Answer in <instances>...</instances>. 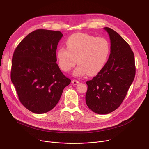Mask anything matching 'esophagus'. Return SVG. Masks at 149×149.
<instances>
[{
  "label": "esophagus",
  "instance_id": "34e87169",
  "mask_svg": "<svg viewBox=\"0 0 149 149\" xmlns=\"http://www.w3.org/2000/svg\"><path fill=\"white\" fill-rule=\"evenodd\" d=\"M72 84H74V85H77L78 83H79V81H77V80H72Z\"/></svg>",
  "mask_w": 149,
  "mask_h": 149
}]
</instances>
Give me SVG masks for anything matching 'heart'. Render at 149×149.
Returning <instances> with one entry per match:
<instances>
[{
    "mask_svg": "<svg viewBox=\"0 0 149 149\" xmlns=\"http://www.w3.org/2000/svg\"><path fill=\"white\" fill-rule=\"evenodd\" d=\"M66 45L67 48L60 47L56 52L58 65L62 71L68 72L77 62L79 65L74 71L76 77L98 74L105 65L110 52L107 39L87 33L71 35Z\"/></svg>",
    "mask_w": 149,
    "mask_h": 149,
    "instance_id": "1",
    "label": "heart"
}]
</instances>
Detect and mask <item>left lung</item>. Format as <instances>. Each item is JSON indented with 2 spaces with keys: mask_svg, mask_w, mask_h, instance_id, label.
<instances>
[{
  "mask_svg": "<svg viewBox=\"0 0 149 149\" xmlns=\"http://www.w3.org/2000/svg\"><path fill=\"white\" fill-rule=\"evenodd\" d=\"M104 29L111 42L109 58L98 74L86 82V104L98 114H109L120 107L136 74L134 53L129 44L113 29Z\"/></svg>",
  "mask_w": 149,
  "mask_h": 149,
  "instance_id": "8db88e82",
  "label": "left lung"
}]
</instances>
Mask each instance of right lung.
<instances>
[{
    "label": "right lung",
    "mask_w": 149,
    "mask_h": 149,
    "mask_svg": "<svg viewBox=\"0 0 149 149\" xmlns=\"http://www.w3.org/2000/svg\"><path fill=\"white\" fill-rule=\"evenodd\" d=\"M63 35L60 31L37 29L15 49L11 81L20 102L36 114L51 110L71 80L59 69L56 50Z\"/></svg>",
    "instance_id": "1"
}]
</instances>
